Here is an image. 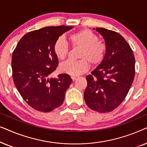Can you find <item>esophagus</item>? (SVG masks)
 <instances>
[{"instance_id":"34e87169","label":"esophagus","mask_w":147,"mask_h":147,"mask_svg":"<svg viewBox=\"0 0 147 147\" xmlns=\"http://www.w3.org/2000/svg\"><path fill=\"white\" fill-rule=\"evenodd\" d=\"M77 78H78L77 76H71V79H72V80H73V81H75V80L77 79Z\"/></svg>"}]
</instances>
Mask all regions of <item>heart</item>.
<instances>
[{
    "instance_id": "b5f03b06",
    "label": "heart",
    "mask_w": 147,
    "mask_h": 147,
    "mask_svg": "<svg viewBox=\"0 0 147 147\" xmlns=\"http://www.w3.org/2000/svg\"><path fill=\"white\" fill-rule=\"evenodd\" d=\"M71 45L75 48H81L78 61H67L60 65L63 73L71 76H77L85 73L89 68V61L92 65L101 63L105 57L106 45L98 40L96 34L88 29H83L69 36ZM53 51L59 59H65L69 53V46L63 37H59L53 45Z\"/></svg>"
}]
</instances>
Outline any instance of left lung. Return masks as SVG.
<instances>
[{"mask_svg": "<svg viewBox=\"0 0 147 147\" xmlns=\"http://www.w3.org/2000/svg\"><path fill=\"white\" fill-rule=\"evenodd\" d=\"M96 31L104 39L106 52L100 65L86 76L84 96L90 108L105 113L113 111L125 99L135 75V59L120 34L100 27Z\"/></svg>", "mask_w": 147, "mask_h": 147, "instance_id": "obj_1", "label": "left lung"}]
</instances>
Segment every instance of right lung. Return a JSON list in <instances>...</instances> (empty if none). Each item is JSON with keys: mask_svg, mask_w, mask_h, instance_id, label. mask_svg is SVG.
I'll return each instance as SVG.
<instances>
[{"mask_svg": "<svg viewBox=\"0 0 147 147\" xmlns=\"http://www.w3.org/2000/svg\"><path fill=\"white\" fill-rule=\"evenodd\" d=\"M74 27H46L29 32L20 39L12 55L14 83L19 94L36 110L51 112L63 104L71 84L68 74L50 78L58 65L56 39Z\"/></svg>", "mask_w": 147, "mask_h": 147, "instance_id": "add662e5", "label": "right lung"}]
</instances>
